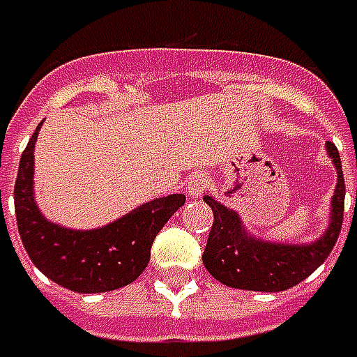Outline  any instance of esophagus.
Masks as SVG:
<instances>
[{"instance_id": "obj_1", "label": "esophagus", "mask_w": 357, "mask_h": 357, "mask_svg": "<svg viewBox=\"0 0 357 357\" xmlns=\"http://www.w3.org/2000/svg\"><path fill=\"white\" fill-rule=\"evenodd\" d=\"M211 185V181H208V176L206 174H202V172H195L188 181H186V195L190 197L192 200H197L202 197V192L208 188Z\"/></svg>"}]
</instances>
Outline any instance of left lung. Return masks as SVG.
Masks as SVG:
<instances>
[{"label": "left lung", "mask_w": 357, "mask_h": 357, "mask_svg": "<svg viewBox=\"0 0 357 357\" xmlns=\"http://www.w3.org/2000/svg\"><path fill=\"white\" fill-rule=\"evenodd\" d=\"M326 151L337 172V183L330 222L324 234L314 242H270L252 236L238 213L220 204L213 197L204 202L213 208L214 222L202 254V264L213 278L238 290L252 292H282L306 280L322 264L336 244L344 220V172L336 144L326 141Z\"/></svg>", "instance_id": "obj_1"}]
</instances>
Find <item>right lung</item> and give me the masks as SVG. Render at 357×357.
<instances>
[{
    "instance_id": "1",
    "label": "right lung",
    "mask_w": 357,
    "mask_h": 357,
    "mask_svg": "<svg viewBox=\"0 0 357 357\" xmlns=\"http://www.w3.org/2000/svg\"><path fill=\"white\" fill-rule=\"evenodd\" d=\"M41 125L21 155L13 190L25 252L49 280L79 294L111 292L135 282L151 260L155 236L186 197L169 195L144 202L101 228L77 230L55 225L41 214L33 195V151Z\"/></svg>"
}]
</instances>
